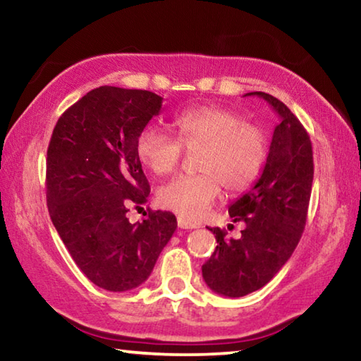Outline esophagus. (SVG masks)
Returning <instances> with one entry per match:
<instances>
[{
    "label": "esophagus",
    "instance_id": "34e87169",
    "mask_svg": "<svg viewBox=\"0 0 361 361\" xmlns=\"http://www.w3.org/2000/svg\"><path fill=\"white\" fill-rule=\"evenodd\" d=\"M176 223H178V228H181V229H195V228H199L197 224L188 221V219L183 218V216L176 218Z\"/></svg>",
    "mask_w": 361,
    "mask_h": 361
}]
</instances>
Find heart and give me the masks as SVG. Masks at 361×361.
<instances>
[{
	"label": "heart",
	"mask_w": 361,
	"mask_h": 361,
	"mask_svg": "<svg viewBox=\"0 0 361 361\" xmlns=\"http://www.w3.org/2000/svg\"><path fill=\"white\" fill-rule=\"evenodd\" d=\"M178 138L161 127L146 126L135 149L143 166L154 175H169L178 167L183 146L197 151L195 175H180L164 185L157 199L164 209L197 219L221 192L240 194L258 180L267 157V137L239 113L221 106H199L173 119Z\"/></svg>",
	"instance_id": "heart-1"
}]
</instances>
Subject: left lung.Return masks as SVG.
Listing matches in <instances>:
<instances>
[{
  "instance_id": "1",
  "label": "left lung",
  "mask_w": 361,
  "mask_h": 361,
  "mask_svg": "<svg viewBox=\"0 0 361 361\" xmlns=\"http://www.w3.org/2000/svg\"><path fill=\"white\" fill-rule=\"evenodd\" d=\"M280 116L259 180L229 207L232 221L245 224L240 239H226L219 228L216 248L202 266L205 283L218 295L240 298L272 280L301 239L314 180L312 143L304 126L285 103L266 92Z\"/></svg>"
}]
</instances>
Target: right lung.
I'll return each instance as SVG.
<instances>
[{"mask_svg": "<svg viewBox=\"0 0 361 361\" xmlns=\"http://www.w3.org/2000/svg\"><path fill=\"white\" fill-rule=\"evenodd\" d=\"M162 97L102 85L60 116L46 162L49 215L73 261L90 282L127 291L149 277L176 229L170 212L142 209L149 183L137 156L138 133L157 116Z\"/></svg>", "mask_w": 361, "mask_h": 361, "instance_id": "right-lung-1", "label": "right lung"}]
</instances>
